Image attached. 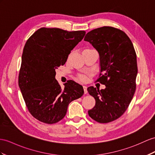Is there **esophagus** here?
<instances>
[{
  "instance_id": "34e87169",
  "label": "esophagus",
  "mask_w": 155,
  "mask_h": 155,
  "mask_svg": "<svg viewBox=\"0 0 155 155\" xmlns=\"http://www.w3.org/2000/svg\"><path fill=\"white\" fill-rule=\"evenodd\" d=\"M83 87H84V93L86 94L87 93V87L85 86V85L83 86Z\"/></svg>"
}]
</instances>
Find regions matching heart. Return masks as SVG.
Returning <instances> with one entry per match:
<instances>
[{
	"label": "heart",
	"mask_w": 155,
	"mask_h": 155,
	"mask_svg": "<svg viewBox=\"0 0 155 155\" xmlns=\"http://www.w3.org/2000/svg\"><path fill=\"white\" fill-rule=\"evenodd\" d=\"M79 79H80V80L81 81H84L86 80V77L85 75H81L80 77H79Z\"/></svg>",
	"instance_id": "obj_1"
}]
</instances>
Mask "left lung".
<instances>
[{
  "label": "left lung",
  "instance_id": "left-lung-1",
  "mask_svg": "<svg viewBox=\"0 0 155 155\" xmlns=\"http://www.w3.org/2000/svg\"><path fill=\"white\" fill-rule=\"evenodd\" d=\"M84 41L99 52L101 77L98 81L106 86L101 90L87 88L96 101L88 114L99 123L112 122L127 110L136 88L137 56L133 43L124 31L108 26L88 32Z\"/></svg>",
  "mask_w": 155,
  "mask_h": 155
}]
</instances>
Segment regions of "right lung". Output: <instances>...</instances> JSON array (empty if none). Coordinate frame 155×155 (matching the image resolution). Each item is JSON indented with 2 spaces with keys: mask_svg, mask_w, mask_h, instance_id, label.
Segmentation results:
<instances>
[{
  "mask_svg": "<svg viewBox=\"0 0 155 155\" xmlns=\"http://www.w3.org/2000/svg\"><path fill=\"white\" fill-rule=\"evenodd\" d=\"M85 35L84 31L43 28L26 42L18 85L28 110L39 121L49 124L59 122L71 102L84 95L83 87L72 80L62 89L55 75L56 69L64 64Z\"/></svg>",
  "mask_w": 155,
  "mask_h": 155,
  "instance_id": "1",
  "label": "right lung"
}]
</instances>
